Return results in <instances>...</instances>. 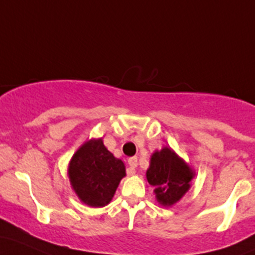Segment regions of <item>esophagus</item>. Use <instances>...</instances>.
<instances>
[{"label": "esophagus", "instance_id": "esophagus-1", "mask_svg": "<svg viewBox=\"0 0 255 255\" xmlns=\"http://www.w3.org/2000/svg\"><path fill=\"white\" fill-rule=\"evenodd\" d=\"M128 164H129V169H128V173H129L130 175L135 174V168L136 166H138V159L136 157H129L128 158Z\"/></svg>", "mask_w": 255, "mask_h": 255}]
</instances>
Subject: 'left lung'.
<instances>
[{
    "label": "left lung",
    "mask_w": 255,
    "mask_h": 255,
    "mask_svg": "<svg viewBox=\"0 0 255 255\" xmlns=\"http://www.w3.org/2000/svg\"><path fill=\"white\" fill-rule=\"evenodd\" d=\"M195 170L172 147L153 151L146 179L152 185L156 201L163 207H172L183 198L191 187Z\"/></svg>",
    "instance_id": "left-lung-1"
}]
</instances>
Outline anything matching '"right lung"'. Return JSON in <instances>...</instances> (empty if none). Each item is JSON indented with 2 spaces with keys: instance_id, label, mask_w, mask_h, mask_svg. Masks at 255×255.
<instances>
[{
  "instance_id": "obj_1",
  "label": "right lung",
  "mask_w": 255,
  "mask_h": 255,
  "mask_svg": "<svg viewBox=\"0 0 255 255\" xmlns=\"http://www.w3.org/2000/svg\"><path fill=\"white\" fill-rule=\"evenodd\" d=\"M68 175L78 200L98 208L111 202L120 181L126 177V166L106 149L103 138H92L72 155Z\"/></svg>"
}]
</instances>
